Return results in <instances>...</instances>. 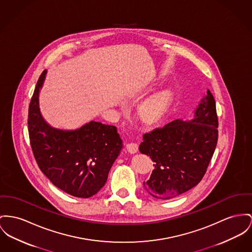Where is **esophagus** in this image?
Masks as SVG:
<instances>
[{
	"mask_svg": "<svg viewBox=\"0 0 252 252\" xmlns=\"http://www.w3.org/2000/svg\"><path fill=\"white\" fill-rule=\"evenodd\" d=\"M126 148H127L128 152L131 153V154H134V153H136V152L138 151V145H137L136 143H134V142L128 143V144L126 145Z\"/></svg>",
	"mask_w": 252,
	"mask_h": 252,
	"instance_id": "esophagus-1",
	"label": "esophagus"
}]
</instances>
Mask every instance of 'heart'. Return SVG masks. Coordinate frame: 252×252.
<instances>
[{"label": "heart", "mask_w": 252, "mask_h": 252, "mask_svg": "<svg viewBox=\"0 0 252 252\" xmlns=\"http://www.w3.org/2000/svg\"><path fill=\"white\" fill-rule=\"evenodd\" d=\"M169 101L166 93H159L144 102L139 110L138 117L143 122H151L158 117Z\"/></svg>", "instance_id": "heart-1"}]
</instances>
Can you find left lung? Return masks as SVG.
I'll return each mask as SVG.
<instances>
[{
    "mask_svg": "<svg viewBox=\"0 0 252 252\" xmlns=\"http://www.w3.org/2000/svg\"><path fill=\"white\" fill-rule=\"evenodd\" d=\"M215 99L209 90L190 121L176 119L143 134L139 151L150 156L155 169L143 185L153 197L168 200L198 185L218 141Z\"/></svg>",
    "mask_w": 252,
    "mask_h": 252,
    "instance_id": "1",
    "label": "left lung"
}]
</instances>
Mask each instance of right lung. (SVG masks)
Here are the masks:
<instances>
[{"instance_id":"right-lung-1","label":"right lung","mask_w":252,"mask_h":252,"mask_svg":"<svg viewBox=\"0 0 252 252\" xmlns=\"http://www.w3.org/2000/svg\"><path fill=\"white\" fill-rule=\"evenodd\" d=\"M40 75L29 108V134L40 170L53 185L77 198H90L104 186L122 149L116 126L91 121L73 131L51 127L39 108Z\"/></svg>"}]
</instances>
